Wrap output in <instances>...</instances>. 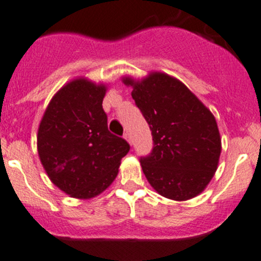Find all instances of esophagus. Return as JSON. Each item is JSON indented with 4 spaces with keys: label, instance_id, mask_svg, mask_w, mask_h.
<instances>
[{
    "label": "esophagus",
    "instance_id": "1",
    "mask_svg": "<svg viewBox=\"0 0 261 261\" xmlns=\"http://www.w3.org/2000/svg\"><path fill=\"white\" fill-rule=\"evenodd\" d=\"M123 139H125L126 140V141H127L128 142V144H133V140H131V136H130V134H128L127 133V131H126V133L125 134H123Z\"/></svg>",
    "mask_w": 261,
    "mask_h": 261
}]
</instances>
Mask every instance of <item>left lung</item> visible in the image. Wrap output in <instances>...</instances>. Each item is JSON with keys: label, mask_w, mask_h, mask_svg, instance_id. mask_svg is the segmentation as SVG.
I'll return each instance as SVG.
<instances>
[{"label": "left lung", "mask_w": 261, "mask_h": 261, "mask_svg": "<svg viewBox=\"0 0 261 261\" xmlns=\"http://www.w3.org/2000/svg\"><path fill=\"white\" fill-rule=\"evenodd\" d=\"M150 126L152 151L140 158L150 185L167 199L199 195L213 179L221 152L218 123L182 82L163 72L123 79Z\"/></svg>", "instance_id": "left-lung-1"}]
</instances>
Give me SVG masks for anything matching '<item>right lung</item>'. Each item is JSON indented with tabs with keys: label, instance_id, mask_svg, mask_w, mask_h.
<instances>
[{
	"label": "right lung",
	"instance_id": "obj_1",
	"mask_svg": "<svg viewBox=\"0 0 261 261\" xmlns=\"http://www.w3.org/2000/svg\"><path fill=\"white\" fill-rule=\"evenodd\" d=\"M105 85L86 79L68 82L51 98L37 134V151L48 177L76 199H91L117 176L130 150L108 128Z\"/></svg>",
	"mask_w": 261,
	"mask_h": 261
}]
</instances>
